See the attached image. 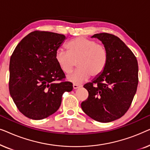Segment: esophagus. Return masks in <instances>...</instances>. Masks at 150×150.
<instances>
[{
  "label": "esophagus",
  "mask_w": 150,
  "mask_h": 150,
  "mask_svg": "<svg viewBox=\"0 0 150 150\" xmlns=\"http://www.w3.org/2000/svg\"><path fill=\"white\" fill-rule=\"evenodd\" d=\"M81 87V85H77V84H74V85H73V89H79V88H80Z\"/></svg>",
  "instance_id": "obj_1"
}]
</instances>
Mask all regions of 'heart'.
Returning a JSON list of instances; mask_svg holds the SVG:
<instances>
[{
	"instance_id": "b5f03b06",
	"label": "heart",
	"mask_w": 150,
	"mask_h": 150,
	"mask_svg": "<svg viewBox=\"0 0 150 150\" xmlns=\"http://www.w3.org/2000/svg\"><path fill=\"white\" fill-rule=\"evenodd\" d=\"M66 47L67 52L57 51L56 61L61 71L67 74L74 70L77 63L79 69L67 77L71 83L81 84L87 81L90 76H98L107 65V50L95 40L78 37L69 41Z\"/></svg>"
}]
</instances>
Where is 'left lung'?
Wrapping results in <instances>:
<instances>
[{"label": "left lung", "mask_w": 150, "mask_h": 150, "mask_svg": "<svg viewBox=\"0 0 150 150\" xmlns=\"http://www.w3.org/2000/svg\"><path fill=\"white\" fill-rule=\"evenodd\" d=\"M106 47L108 59L101 74L83 86L89 96L81 103L88 116L99 122L122 117L132 104L139 83L138 63L130 48L114 35H93Z\"/></svg>", "instance_id": "8db88e82"}]
</instances>
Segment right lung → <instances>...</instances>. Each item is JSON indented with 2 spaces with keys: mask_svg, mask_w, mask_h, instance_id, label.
Returning a JSON list of instances; mask_svg holds the SVG:
<instances>
[{
  "mask_svg": "<svg viewBox=\"0 0 150 150\" xmlns=\"http://www.w3.org/2000/svg\"><path fill=\"white\" fill-rule=\"evenodd\" d=\"M65 38L64 35L35 30L20 41L11 55L9 93L18 110L28 118L43 120L54 113L63 93L73 89L56 61Z\"/></svg>",
  "mask_w": 150,
  "mask_h": 150,
  "instance_id": "1",
  "label": "right lung"
}]
</instances>
